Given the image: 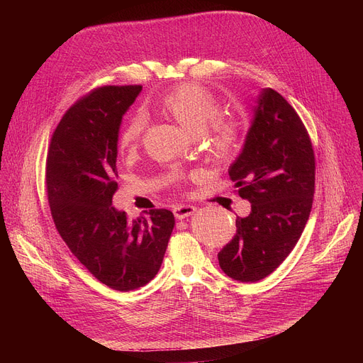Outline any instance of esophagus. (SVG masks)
I'll list each match as a JSON object with an SVG mask.
<instances>
[{"instance_id":"esophagus-1","label":"esophagus","mask_w":363,"mask_h":363,"mask_svg":"<svg viewBox=\"0 0 363 363\" xmlns=\"http://www.w3.org/2000/svg\"><path fill=\"white\" fill-rule=\"evenodd\" d=\"M196 212V207L194 206H189V204H179L174 207V215L177 219H184L191 216Z\"/></svg>"}]
</instances>
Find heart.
I'll list each match as a JSON object with an SVG mask.
<instances>
[{
    "instance_id": "1",
    "label": "heart",
    "mask_w": 363,
    "mask_h": 363,
    "mask_svg": "<svg viewBox=\"0 0 363 363\" xmlns=\"http://www.w3.org/2000/svg\"><path fill=\"white\" fill-rule=\"evenodd\" d=\"M159 111L174 119L188 135L194 138L203 135L213 124L211 133V151L218 159L231 155L237 140V123L233 119H218L220 107L213 95L196 84H185L166 92L156 101ZM145 129V119L141 114L133 116L122 129L119 145L123 151L135 150Z\"/></svg>"
}]
</instances>
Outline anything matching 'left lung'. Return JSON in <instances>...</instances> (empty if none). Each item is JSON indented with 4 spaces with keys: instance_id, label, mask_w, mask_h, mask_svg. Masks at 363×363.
<instances>
[{
    "instance_id": "left-lung-1",
    "label": "left lung",
    "mask_w": 363,
    "mask_h": 363,
    "mask_svg": "<svg viewBox=\"0 0 363 363\" xmlns=\"http://www.w3.org/2000/svg\"><path fill=\"white\" fill-rule=\"evenodd\" d=\"M241 199L252 204L237 216V233L218 253L235 281L272 274L297 244L311 215L315 156L308 130L281 94L263 88L240 155L228 169Z\"/></svg>"
}]
</instances>
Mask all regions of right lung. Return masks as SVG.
Listing matches in <instances>:
<instances>
[{
  "label": "right lung",
  "instance_id": "1",
  "mask_svg": "<svg viewBox=\"0 0 363 363\" xmlns=\"http://www.w3.org/2000/svg\"><path fill=\"white\" fill-rule=\"evenodd\" d=\"M141 91V85L92 91L67 110L47 156L57 231L92 277L118 291L140 289L156 277L175 225L167 208L128 220L111 204L122 119Z\"/></svg>",
  "mask_w": 363,
  "mask_h": 363
}]
</instances>
